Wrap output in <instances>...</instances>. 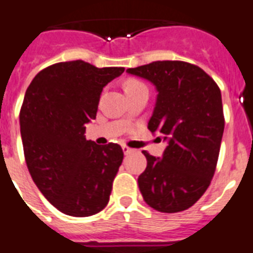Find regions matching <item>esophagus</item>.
<instances>
[{
	"label": "esophagus",
	"mask_w": 253,
	"mask_h": 253,
	"mask_svg": "<svg viewBox=\"0 0 253 253\" xmlns=\"http://www.w3.org/2000/svg\"><path fill=\"white\" fill-rule=\"evenodd\" d=\"M122 150L125 154H130V153L132 152V149H131L130 146H127V145H122Z\"/></svg>",
	"instance_id": "1"
}]
</instances>
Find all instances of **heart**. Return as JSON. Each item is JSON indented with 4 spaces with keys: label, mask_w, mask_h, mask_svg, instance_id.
I'll return each mask as SVG.
<instances>
[{
    "label": "heart",
    "mask_w": 253,
    "mask_h": 253,
    "mask_svg": "<svg viewBox=\"0 0 253 253\" xmlns=\"http://www.w3.org/2000/svg\"><path fill=\"white\" fill-rule=\"evenodd\" d=\"M140 84H143V82H140V81H137V80H128L126 84H125V90H126V88H131V87L140 86Z\"/></svg>",
    "instance_id": "obj_1"
}]
</instances>
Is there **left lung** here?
<instances>
[{"instance_id":"left-lung-1","label":"left lung","mask_w":253,"mask_h":253,"mask_svg":"<svg viewBox=\"0 0 253 253\" xmlns=\"http://www.w3.org/2000/svg\"><path fill=\"white\" fill-rule=\"evenodd\" d=\"M127 72L157 87L148 128L169 141L163 158L143 152L148 165L137 179L140 192L159 212L188 210L215 173L225 126L221 91L203 69L186 61H153Z\"/></svg>"}]
</instances>
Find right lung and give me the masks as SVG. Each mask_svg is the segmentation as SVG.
Masks as SVG:
<instances>
[{"mask_svg":"<svg viewBox=\"0 0 253 253\" xmlns=\"http://www.w3.org/2000/svg\"><path fill=\"white\" fill-rule=\"evenodd\" d=\"M123 72L63 61L42 69L27 88L19 117L27 167L44 198L65 215H95L109 202L123 150L97 145L84 132L96 118L103 87Z\"/></svg>","mask_w":253,"mask_h":253,"instance_id":"obj_1","label":"right lung"}]
</instances>
